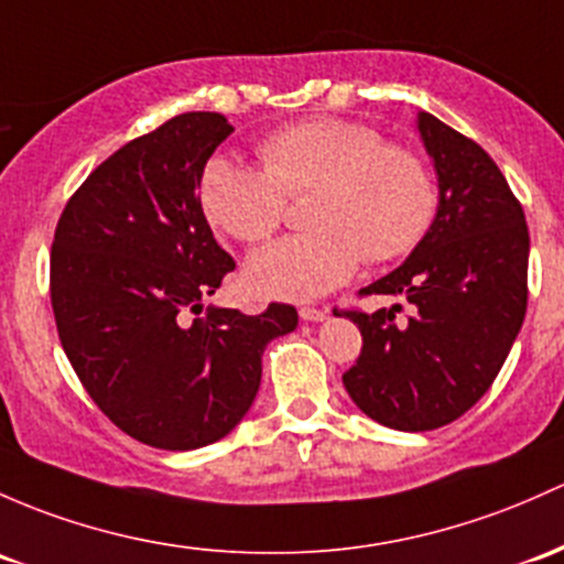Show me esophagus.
<instances>
[{
  "label": "esophagus",
  "mask_w": 564,
  "mask_h": 564,
  "mask_svg": "<svg viewBox=\"0 0 564 564\" xmlns=\"http://www.w3.org/2000/svg\"><path fill=\"white\" fill-rule=\"evenodd\" d=\"M329 316L327 307H300L302 322H324Z\"/></svg>",
  "instance_id": "1"
}]
</instances>
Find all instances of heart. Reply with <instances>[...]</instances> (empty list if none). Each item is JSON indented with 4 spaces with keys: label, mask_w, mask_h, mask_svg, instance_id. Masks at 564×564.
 Listing matches in <instances>:
<instances>
[{
    "label": "heart",
    "mask_w": 564,
    "mask_h": 564,
    "mask_svg": "<svg viewBox=\"0 0 564 564\" xmlns=\"http://www.w3.org/2000/svg\"><path fill=\"white\" fill-rule=\"evenodd\" d=\"M262 162L216 156L199 177L207 221L240 242L278 229L286 197L313 192V232L283 237L246 264L253 292L316 300L343 286L361 259L387 262L422 240L435 216V183L416 153L387 145L376 129L343 118H311L264 138Z\"/></svg>",
    "instance_id": "1"
}]
</instances>
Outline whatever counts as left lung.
<instances>
[{
	"label": "left lung",
	"instance_id": "8db88e82",
	"mask_svg": "<svg viewBox=\"0 0 564 564\" xmlns=\"http://www.w3.org/2000/svg\"><path fill=\"white\" fill-rule=\"evenodd\" d=\"M416 129L437 175L435 218L405 262L361 289L405 297L413 316L346 313L361 354L343 376L361 413L402 432L452 424L489 391L524 322L530 262L524 210L489 153L432 112Z\"/></svg>",
	"mask_w": 564,
	"mask_h": 564
}]
</instances>
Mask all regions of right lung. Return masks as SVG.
<instances>
[{"instance_id":"right-lung-1","label":"right lung","mask_w":564,"mask_h":564,"mask_svg":"<svg viewBox=\"0 0 564 564\" xmlns=\"http://www.w3.org/2000/svg\"><path fill=\"white\" fill-rule=\"evenodd\" d=\"M232 132L221 112H183L127 142L53 237L51 305L69 365L112 424L167 452L229 435L253 405L267 343L297 329V311L278 302L259 316L205 311L235 259L197 188Z\"/></svg>"}]
</instances>
